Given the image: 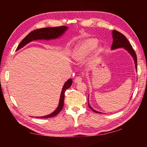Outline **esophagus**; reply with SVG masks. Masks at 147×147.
<instances>
[{
	"label": "esophagus",
	"instance_id": "34e87169",
	"mask_svg": "<svg viewBox=\"0 0 147 147\" xmlns=\"http://www.w3.org/2000/svg\"><path fill=\"white\" fill-rule=\"evenodd\" d=\"M82 81V78L81 76H78L74 79V82L75 83H80Z\"/></svg>",
	"mask_w": 147,
	"mask_h": 147
}]
</instances>
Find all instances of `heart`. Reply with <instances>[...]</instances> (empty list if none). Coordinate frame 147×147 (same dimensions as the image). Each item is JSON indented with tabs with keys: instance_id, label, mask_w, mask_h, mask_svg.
I'll use <instances>...</instances> for the list:
<instances>
[{
	"instance_id": "heart-1",
	"label": "heart",
	"mask_w": 147,
	"mask_h": 147,
	"mask_svg": "<svg viewBox=\"0 0 147 147\" xmlns=\"http://www.w3.org/2000/svg\"><path fill=\"white\" fill-rule=\"evenodd\" d=\"M97 40L94 38H88L74 47L71 53V58L74 61L80 62L85 59L92 51L91 61H93L100 52V48L96 45Z\"/></svg>"
}]
</instances>
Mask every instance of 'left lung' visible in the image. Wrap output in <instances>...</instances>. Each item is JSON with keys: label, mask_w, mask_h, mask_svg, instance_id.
Wrapping results in <instances>:
<instances>
[{"label": "left lung", "mask_w": 147, "mask_h": 147, "mask_svg": "<svg viewBox=\"0 0 147 147\" xmlns=\"http://www.w3.org/2000/svg\"><path fill=\"white\" fill-rule=\"evenodd\" d=\"M112 35H113V43L111 45V49L114 50L119 48H124L126 49L129 53L130 54V55L132 56V58L134 60V63H135V66L136 70H138V67H137V56L136 54L133 49L132 47H131L130 42L125 36H124L123 34H121V32H119L117 30H113L112 31ZM88 105L89 107L94 112L97 113H101V112H99L96 110H94L91 108L89 105V103L88 102Z\"/></svg>", "instance_id": "left-lung-1"}]
</instances>
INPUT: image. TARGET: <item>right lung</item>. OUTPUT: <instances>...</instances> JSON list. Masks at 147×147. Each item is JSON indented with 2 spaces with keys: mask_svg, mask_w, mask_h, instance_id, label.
<instances>
[{
  "mask_svg": "<svg viewBox=\"0 0 147 147\" xmlns=\"http://www.w3.org/2000/svg\"><path fill=\"white\" fill-rule=\"evenodd\" d=\"M67 27L65 26H58V27H49V28H43L40 29H37L31 32L24 38L20 44L17 47L16 51H18L20 49L23 48V47L28 44L30 42H31L34 40H38V39H45V40H50V39H56L60 37L67 30ZM73 82V80L71 78L68 80L65 83L64 86L62 88L60 98H59V105L58 108L53 113L47 115L46 116L42 117H38V118H51L56 116L60 112V111L62 109L64 104V97H65V92L67 89H69L72 85Z\"/></svg>",
  "mask_w": 147,
  "mask_h": 147,
  "instance_id": "obj_1",
  "label": "right lung"
}]
</instances>
